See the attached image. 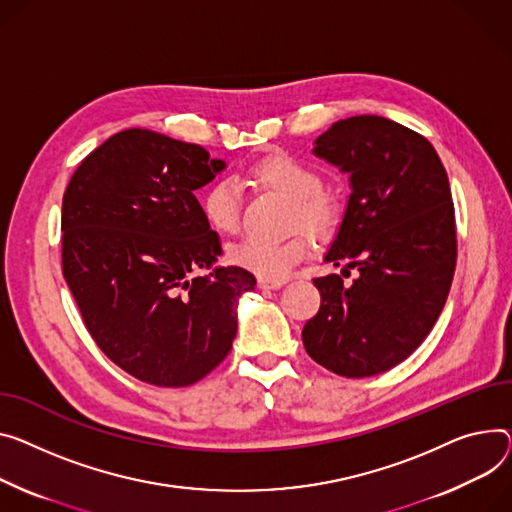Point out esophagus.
Returning <instances> with one entry per match:
<instances>
[{
    "mask_svg": "<svg viewBox=\"0 0 512 512\" xmlns=\"http://www.w3.org/2000/svg\"><path fill=\"white\" fill-rule=\"evenodd\" d=\"M259 288H263V290H278V288H282L286 282L284 280H265V278H259Z\"/></svg>",
    "mask_w": 512,
    "mask_h": 512,
    "instance_id": "34e87169",
    "label": "esophagus"
}]
</instances>
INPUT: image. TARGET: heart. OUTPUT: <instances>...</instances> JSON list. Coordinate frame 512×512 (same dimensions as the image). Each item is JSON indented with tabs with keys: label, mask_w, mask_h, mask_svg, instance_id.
<instances>
[{
	"label": "heart",
	"mask_w": 512,
	"mask_h": 512,
	"mask_svg": "<svg viewBox=\"0 0 512 512\" xmlns=\"http://www.w3.org/2000/svg\"><path fill=\"white\" fill-rule=\"evenodd\" d=\"M251 175L265 187L294 199L292 226H306L317 234H327L339 218V199L321 187L317 170L288 154H271L259 160ZM206 220L220 232H234L241 226L243 193L234 179L214 183L201 199ZM313 249L311 236L298 230L286 238L245 236L228 247L230 263L243 267L265 280H284Z\"/></svg>",
	"instance_id": "b5f03b06"
}]
</instances>
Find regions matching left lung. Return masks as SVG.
Instances as JSON below:
<instances>
[{"mask_svg": "<svg viewBox=\"0 0 512 512\" xmlns=\"http://www.w3.org/2000/svg\"><path fill=\"white\" fill-rule=\"evenodd\" d=\"M315 154L350 175V199L325 261L357 271L315 278L319 313L302 344L317 364L348 379L381 374L410 356L447 302L457 228L447 170L424 135L391 119L333 123Z\"/></svg>", "mask_w": 512, "mask_h": 512, "instance_id": "left-lung-1", "label": "left lung"}]
</instances>
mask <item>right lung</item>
<instances>
[{"label": "right lung", "mask_w": 512, "mask_h": 512, "mask_svg": "<svg viewBox=\"0 0 512 512\" xmlns=\"http://www.w3.org/2000/svg\"><path fill=\"white\" fill-rule=\"evenodd\" d=\"M226 162L150 129H125L90 152L63 193L61 265L96 346L131 377L187 387L236 335L238 296L257 280L216 267L220 238L195 189Z\"/></svg>", "instance_id": "1"}]
</instances>
